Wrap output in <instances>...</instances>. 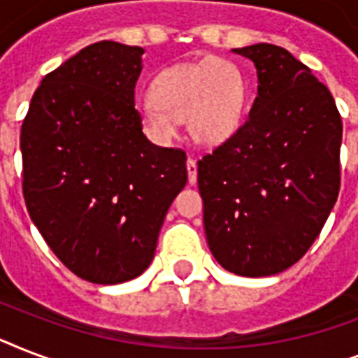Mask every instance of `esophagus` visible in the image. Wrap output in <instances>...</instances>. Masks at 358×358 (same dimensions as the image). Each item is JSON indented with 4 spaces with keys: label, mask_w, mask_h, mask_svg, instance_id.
I'll use <instances>...</instances> for the list:
<instances>
[{
    "label": "esophagus",
    "mask_w": 358,
    "mask_h": 358,
    "mask_svg": "<svg viewBox=\"0 0 358 358\" xmlns=\"http://www.w3.org/2000/svg\"><path fill=\"white\" fill-rule=\"evenodd\" d=\"M187 176L189 184H196V162L193 157H187Z\"/></svg>",
    "instance_id": "esophagus-1"
}]
</instances>
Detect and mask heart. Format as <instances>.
Listing matches in <instances>:
<instances>
[{
  "label": "heart",
  "instance_id": "obj_1",
  "mask_svg": "<svg viewBox=\"0 0 358 358\" xmlns=\"http://www.w3.org/2000/svg\"><path fill=\"white\" fill-rule=\"evenodd\" d=\"M245 113L243 76L227 59L204 57L163 69L139 106V120L152 139L169 143L185 119L199 145L217 146L241 126Z\"/></svg>",
  "mask_w": 358,
  "mask_h": 358
}]
</instances>
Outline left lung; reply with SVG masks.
I'll return each mask as SVG.
<instances>
[{
  "label": "left lung",
  "mask_w": 358,
  "mask_h": 358,
  "mask_svg": "<svg viewBox=\"0 0 358 358\" xmlns=\"http://www.w3.org/2000/svg\"><path fill=\"white\" fill-rule=\"evenodd\" d=\"M232 52L252 61L258 94L243 126L199 162L204 230L227 271L269 277L305 256L338 199L342 119L288 50Z\"/></svg>",
  "instance_id": "1"
}]
</instances>
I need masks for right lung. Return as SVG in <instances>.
<instances>
[{
  "instance_id": "add662e5",
  "label": "right lung",
  "mask_w": 358,
  "mask_h": 358,
  "mask_svg": "<svg viewBox=\"0 0 358 358\" xmlns=\"http://www.w3.org/2000/svg\"><path fill=\"white\" fill-rule=\"evenodd\" d=\"M139 46L102 41L41 81L22 124L24 199L70 271L120 284L150 266L185 154L146 139L135 109Z\"/></svg>"
}]
</instances>
